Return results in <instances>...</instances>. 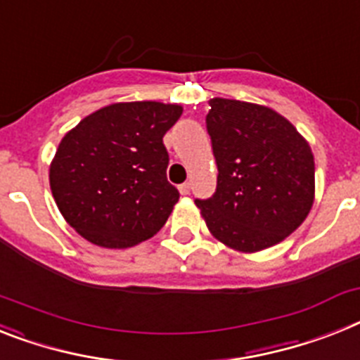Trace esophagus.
I'll return each instance as SVG.
<instances>
[{
    "label": "esophagus",
    "mask_w": 360,
    "mask_h": 360,
    "mask_svg": "<svg viewBox=\"0 0 360 360\" xmlns=\"http://www.w3.org/2000/svg\"><path fill=\"white\" fill-rule=\"evenodd\" d=\"M178 191L182 193V195H189V193H191V184H189V182L182 184V186L178 187Z\"/></svg>",
    "instance_id": "1"
}]
</instances>
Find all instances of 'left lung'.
<instances>
[{
	"label": "left lung",
	"mask_w": 360,
	"mask_h": 360,
	"mask_svg": "<svg viewBox=\"0 0 360 360\" xmlns=\"http://www.w3.org/2000/svg\"><path fill=\"white\" fill-rule=\"evenodd\" d=\"M205 124L218 165L217 193L195 200L211 235L240 253L282 242L315 202L308 140L271 107L211 98Z\"/></svg>",
	"instance_id": "left-lung-1"
}]
</instances>
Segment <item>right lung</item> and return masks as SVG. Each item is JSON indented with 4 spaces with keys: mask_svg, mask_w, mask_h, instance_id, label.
Returning <instances> with one entry per match:
<instances>
[{
    "mask_svg": "<svg viewBox=\"0 0 360 360\" xmlns=\"http://www.w3.org/2000/svg\"><path fill=\"white\" fill-rule=\"evenodd\" d=\"M182 112L178 103L118 101L61 138L49 182L78 235L100 248L125 250L164 227L180 195L165 176L162 138Z\"/></svg>",
    "mask_w": 360,
    "mask_h": 360,
    "instance_id": "1",
    "label": "right lung"
}]
</instances>
